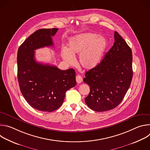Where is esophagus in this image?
<instances>
[{"label": "esophagus", "mask_w": 150, "mask_h": 150, "mask_svg": "<svg viewBox=\"0 0 150 150\" xmlns=\"http://www.w3.org/2000/svg\"><path fill=\"white\" fill-rule=\"evenodd\" d=\"M76 82H77L78 83H81L82 81V78L81 77V76H80L79 75H77V76H76Z\"/></svg>", "instance_id": "34e87169"}]
</instances>
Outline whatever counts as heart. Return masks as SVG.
<instances>
[{
  "label": "heart",
  "mask_w": 150,
  "mask_h": 150,
  "mask_svg": "<svg viewBox=\"0 0 150 150\" xmlns=\"http://www.w3.org/2000/svg\"><path fill=\"white\" fill-rule=\"evenodd\" d=\"M68 49L63 47L61 55L69 65L75 63V56H79V65L85 69L96 67L101 61L108 46L106 39L92 33H82L71 37L68 41Z\"/></svg>",
  "instance_id": "obj_1"
}]
</instances>
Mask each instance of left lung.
<instances>
[{
  "label": "left lung",
  "mask_w": 150,
  "mask_h": 150,
  "mask_svg": "<svg viewBox=\"0 0 150 150\" xmlns=\"http://www.w3.org/2000/svg\"><path fill=\"white\" fill-rule=\"evenodd\" d=\"M114 38L113 46L96 67L85 73L83 80L90 87L85 103L96 112L116 108L123 99L132 79V50L116 31Z\"/></svg>",
  "instance_id": "1"
}]
</instances>
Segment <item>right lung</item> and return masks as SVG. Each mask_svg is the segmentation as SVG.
Returning a JSON list of instances; mask_svg holds the SVG:
<instances>
[{
	"instance_id": "1",
	"label": "right lung",
	"mask_w": 150,
	"mask_h": 150,
	"mask_svg": "<svg viewBox=\"0 0 150 150\" xmlns=\"http://www.w3.org/2000/svg\"><path fill=\"white\" fill-rule=\"evenodd\" d=\"M58 28L40 29L29 36L18 50V79L21 93L32 108L53 112L63 104L65 93L75 87V72L37 62L35 50L53 45L52 37Z\"/></svg>"
}]
</instances>
